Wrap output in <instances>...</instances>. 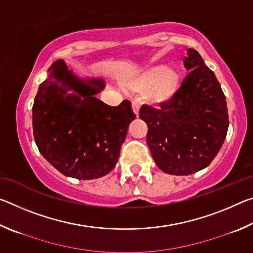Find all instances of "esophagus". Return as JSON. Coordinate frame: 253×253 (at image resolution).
<instances>
[{
    "label": "esophagus",
    "mask_w": 253,
    "mask_h": 253,
    "mask_svg": "<svg viewBox=\"0 0 253 253\" xmlns=\"http://www.w3.org/2000/svg\"><path fill=\"white\" fill-rule=\"evenodd\" d=\"M139 108H140V106L138 104H132V109H134V113L136 114L137 117H138V115H139Z\"/></svg>",
    "instance_id": "esophagus-1"
}]
</instances>
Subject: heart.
Returning <instances> with one entry per match:
<instances>
[{"mask_svg": "<svg viewBox=\"0 0 253 253\" xmlns=\"http://www.w3.org/2000/svg\"><path fill=\"white\" fill-rule=\"evenodd\" d=\"M177 83L178 77L176 72L164 66H157L136 78L130 84V87L135 90H146L153 86L149 91V98L154 102H162L168 100L173 95L176 90Z\"/></svg>", "mask_w": 253, "mask_h": 253, "instance_id": "1", "label": "heart"}]
</instances>
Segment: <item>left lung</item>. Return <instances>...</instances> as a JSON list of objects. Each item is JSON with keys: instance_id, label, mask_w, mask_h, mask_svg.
Returning a JSON list of instances; mask_svg holds the SVG:
<instances>
[{"instance_id": "obj_1", "label": "left lung", "mask_w": 253, "mask_h": 253, "mask_svg": "<svg viewBox=\"0 0 253 253\" xmlns=\"http://www.w3.org/2000/svg\"><path fill=\"white\" fill-rule=\"evenodd\" d=\"M184 67L190 72L169 100L160 108L144 105L139 110L154 161L170 175H190L209 166L229 127L224 93L198 51L187 49Z\"/></svg>"}]
</instances>
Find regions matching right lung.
Returning <instances> with one entry per match:
<instances>
[{"label":"right lung","mask_w":253,"mask_h":253,"mask_svg":"<svg viewBox=\"0 0 253 253\" xmlns=\"http://www.w3.org/2000/svg\"><path fill=\"white\" fill-rule=\"evenodd\" d=\"M48 74L32 107L38 148L66 176H105L116 165L128 127L136 118L130 101L106 105L93 96L99 90L87 84H100L101 80L78 78L61 59L49 67Z\"/></svg>","instance_id":"add662e5"}]
</instances>
